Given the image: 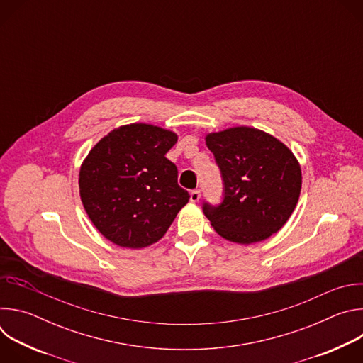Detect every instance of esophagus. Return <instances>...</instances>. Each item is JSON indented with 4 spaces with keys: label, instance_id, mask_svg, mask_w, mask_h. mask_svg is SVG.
<instances>
[{
    "label": "esophagus",
    "instance_id": "34e87169",
    "mask_svg": "<svg viewBox=\"0 0 363 363\" xmlns=\"http://www.w3.org/2000/svg\"><path fill=\"white\" fill-rule=\"evenodd\" d=\"M199 198H201V192H199L198 189L191 191V194H189V199H191V202H198V201H199Z\"/></svg>",
    "mask_w": 363,
    "mask_h": 363
}]
</instances>
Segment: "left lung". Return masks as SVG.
Masks as SVG:
<instances>
[{"instance_id": "1", "label": "left lung", "mask_w": 363, "mask_h": 363, "mask_svg": "<svg viewBox=\"0 0 363 363\" xmlns=\"http://www.w3.org/2000/svg\"><path fill=\"white\" fill-rule=\"evenodd\" d=\"M224 181L220 206L203 203L216 233L237 244L260 242L277 233L293 214L301 168L294 153L273 135L234 126L206 133Z\"/></svg>"}]
</instances>
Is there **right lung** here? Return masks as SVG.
<instances>
[{"label": "right lung", "mask_w": 363, "mask_h": 363, "mask_svg": "<svg viewBox=\"0 0 363 363\" xmlns=\"http://www.w3.org/2000/svg\"><path fill=\"white\" fill-rule=\"evenodd\" d=\"M178 135L150 123L111 130L87 153L79 172L80 199L111 242L139 250L160 241L189 195L165 157Z\"/></svg>", "instance_id": "add662e5"}]
</instances>
